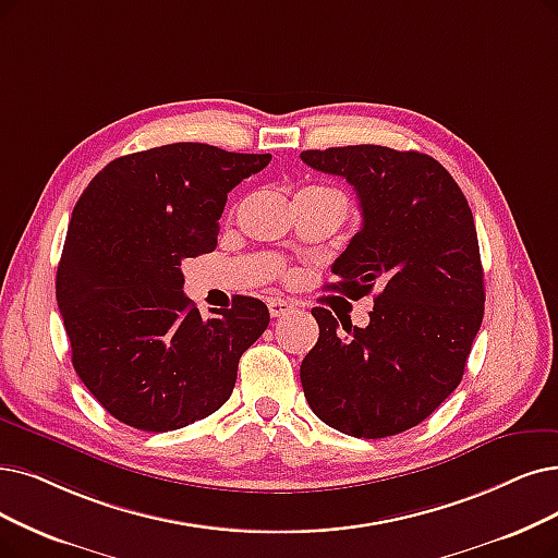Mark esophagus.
<instances>
[{
	"label": "esophagus",
	"mask_w": 558,
	"mask_h": 558,
	"mask_svg": "<svg viewBox=\"0 0 558 558\" xmlns=\"http://www.w3.org/2000/svg\"><path fill=\"white\" fill-rule=\"evenodd\" d=\"M267 308H270V316H272V318H279V316L291 314V311H293V304L288 302V300L277 298V300H270V302H267Z\"/></svg>",
	"instance_id": "obj_1"
}]
</instances>
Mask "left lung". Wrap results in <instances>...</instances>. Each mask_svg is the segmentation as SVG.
<instances>
[{"mask_svg":"<svg viewBox=\"0 0 558 558\" xmlns=\"http://www.w3.org/2000/svg\"><path fill=\"white\" fill-rule=\"evenodd\" d=\"M311 169L343 175L362 229L333 260L331 291L380 288L366 327L316 306L318 343L300 366L311 410L327 426L377 439L428 418L460 385L483 323V267L470 204L453 175L418 150L360 144L302 150Z\"/></svg>","mask_w":558,"mask_h":558,"instance_id":"obj_1","label":"left lung"}]
</instances>
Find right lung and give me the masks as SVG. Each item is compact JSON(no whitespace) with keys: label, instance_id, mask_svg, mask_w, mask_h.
Masks as SVG:
<instances>
[{"label":"right lung","instance_id":"1","mask_svg":"<svg viewBox=\"0 0 558 558\" xmlns=\"http://www.w3.org/2000/svg\"><path fill=\"white\" fill-rule=\"evenodd\" d=\"M270 160L167 144L111 160L77 198L57 304L80 380L125 426L178 430L229 400L270 311L235 295L204 320L183 293L181 263L217 247L227 194Z\"/></svg>","mask_w":558,"mask_h":558}]
</instances>
